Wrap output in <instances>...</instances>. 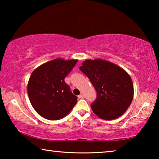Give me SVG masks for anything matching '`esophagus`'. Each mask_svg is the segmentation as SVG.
Returning <instances> with one entry per match:
<instances>
[{
  "label": "esophagus",
  "mask_w": 159,
  "mask_h": 159,
  "mask_svg": "<svg viewBox=\"0 0 159 159\" xmlns=\"http://www.w3.org/2000/svg\"><path fill=\"white\" fill-rule=\"evenodd\" d=\"M84 98H85V96H84V95H83V94H80V95H79V99H83Z\"/></svg>",
  "instance_id": "1"
}]
</instances>
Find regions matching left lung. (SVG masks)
<instances>
[{"label":"left lung","instance_id":"8db88e82","mask_svg":"<svg viewBox=\"0 0 159 159\" xmlns=\"http://www.w3.org/2000/svg\"><path fill=\"white\" fill-rule=\"evenodd\" d=\"M80 70L97 91L96 100L90 106L98 117L113 120L124 114L134 95L133 81L127 71L102 59L86 60Z\"/></svg>","mask_w":159,"mask_h":159}]
</instances>
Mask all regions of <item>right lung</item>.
<instances>
[{"label": "right lung", "mask_w": 159, "mask_h": 159, "mask_svg": "<svg viewBox=\"0 0 159 159\" xmlns=\"http://www.w3.org/2000/svg\"><path fill=\"white\" fill-rule=\"evenodd\" d=\"M78 60L62 58L47 61L34 70L29 78L27 92L36 111L46 119H61L69 114L77 102L64 79Z\"/></svg>", "instance_id": "obj_1"}]
</instances>
